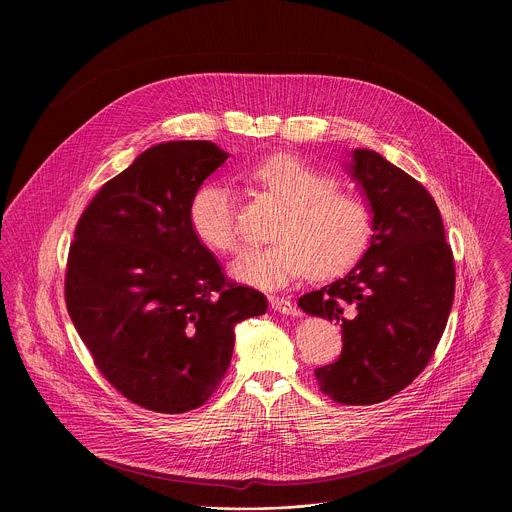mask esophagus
Instances as JSON below:
<instances>
[{"label": "esophagus", "mask_w": 512, "mask_h": 512, "mask_svg": "<svg viewBox=\"0 0 512 512\" xmlns=\"http://www.w3.org/2000/svg\"><path fill=\"white\" fill-rule=\"evenodd\" d=\"M270 305H272L274 311L288 313V315H299V307L293 305L292 301L286 299V297H276V295H272V297H270Z\"/></svg>", "instance_id": "1"}]
</instances>
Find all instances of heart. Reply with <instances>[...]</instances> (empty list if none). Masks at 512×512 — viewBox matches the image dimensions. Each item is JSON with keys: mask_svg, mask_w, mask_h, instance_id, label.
Returning <instances> with one entry per match:
<instances>
[{"mask_svg": "<svg viewBox=\"0 0 512 512\" xmlns=\"http://www.w3.org/2000/svg\"><path fill=\"white\" fill-rule=\"evenodd\" d=\"M248 177L284 203L274 242L244 250L230 274L244 284L280 288L293 278H331L353 266L372 236V211L363 197L337 189L331 175L293 153H272L246 169ZM189 219L211 248H240L236 193L224 181L203 183L193 195Z\"/></svg>", "mask_w": 512, "mask_h": 512, "instance_id": "obj_1", "label": "heart"}]
</instances>
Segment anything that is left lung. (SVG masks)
<instances>
[{"label": "left lung", "mask_w": 512, "mask_h": 512, "mask_svg": "<svg viewBox=\"0 0 512 512\" xmlns=\"http://www.w3.org/2000/svg\"><path fill=\"white\" fill-rule=\"evenodd\" d=\"M353 177L372 209L365 256L343 278L299 297L309 315L343 329L333 365L315 368L323 394L366 406L404 390L436 353L455 293V264L434 197L370 149H355Z\"/></svg>", "instance_id": "left-lung-1"}]
</instances>
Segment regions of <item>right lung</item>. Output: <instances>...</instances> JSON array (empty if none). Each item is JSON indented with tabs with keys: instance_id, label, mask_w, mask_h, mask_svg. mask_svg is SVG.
Returning a JSON list of instances; mask_svg holds the SVG:
<instances>
[{
	"instance_id": "right-lung-1",
	"label": "right lung",
	"mask_w": 512,
	"mask_h": 512,
	"mask_svg": "<svg viewBox=\"0 0 512 512\" xmlns=\"http://www.w3.org/2000/svg\"><path fill=\"white\" fill-rule=\"evenodd\" d=\"M226 157L203 140L149 147L74 228L65 274L74 327L100 374L151 412L203 406L230 366L234 325L268 309L264 293L222 274L189 219Z\"/></svg>"
}]
</instances>
